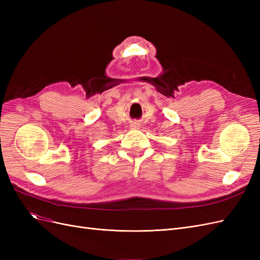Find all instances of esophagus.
<instances>
[{
	"label": "esophagus",
	"mask_w": 260,
	"mask_h": 260,
	"mask_svg": "<svg viewBox=\"0 0 260 260\" xmlns=\"http://www.w3.org/2000/svg\"><path fill=\"white\" fill-rule=\"evenodd\" d=\"M131 128H133V129H138V128H139V124H138V123H136V122H135V123H132V124H131Z\"/></svg>",
	"instance_id": "obj_1"
}]
</instances>
